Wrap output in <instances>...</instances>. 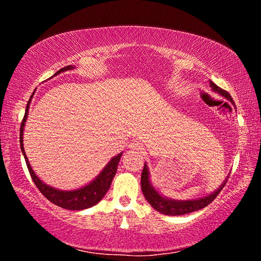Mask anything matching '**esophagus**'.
I'll list each match as a JSON object with an SVG mask.
<instances>
[{"instance_id":"obj_1","label":"esophagus","mask_w":261,"mask_h":261,"mask_svg":"<svg viewBox=\"0 0 261 261\" xmlns=\"http://www.w3.org/2000/svg\"><path fill=\"white\" fill-rule=\"evenodd\" d=\"M127 147L130 149H134V151H141V149H143V144L138 140H132L131 143L127 145Z\"/></svg>"}]
</instances>
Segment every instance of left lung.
Instances as JSON below:
<instances>
[{
  "instance_id": "1",
  "label": "left lung",
  "mask_w": 261,
  "mask_h": 261,
  "mask_svg": "<svg viewBox=\"0 0 261 261\" xmlns=\"http://www.w3.org/2000/svg\"><path fill=\"white\" fill-rule=\"evenodd\" d=\"M210 86L212 87V91H214L215 93L223 96L224 99L228 100L229 102H231V105L235 107V102H233V100L231 99V96L228 92L223 91L222 88H220L219 86H216L212 81H210ZM227 179L228 177L223 180L222 184H221L215 191H213L211 194H207V196L202 198H198V199H189V200L170 199V198L163 196L158 189L153 187V184L151 182V175H149L148 166L147 163L145 162L143 173H141L140 184H141V191L144 193V197L146 198V200L149 202V205H151L154 210L160 212V213L165 215H184V214L192 213V212L199 211L201 208H204V207H206L207 205H210L211 202L215 199L216 196L220 193L221 190L223 189L224 185H226Z\"/></svg>"
}]
</instances>
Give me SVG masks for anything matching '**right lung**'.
I'll return each instance as SVG.
<instances>
[{"label": "right lung", "instance_id": "obj_1", "mask_svg": "<svg viewBox=\"0 0 261 261\" xmlns=\"http://www.w3.org/2000/svg\"><path fill=\"white\" fill-rule=\"evenodd\" d=\"M74 68L76 67H73V65H68V67L62 68L59 70V71L55 72L54 77L62 72L68 71V70H73ZM33 94L31 95V99L29 100L28 106H26L25 115H24L23 122H21L20 134H19L20 149H21V152H23V155L25 158L26 166H28V168H29L31 177H32L34 184L37 185L39 191H40L48 200L53 202V204L60 206V207H62V208L72 210V211H82V210L90 208V207L98 204V202L105 197V194L107 193V191L110 188V184H112V182H113L114 176L117 171L118 162H120V160H121L123 152H121L120 154H117V155H115L114 158L110 159V161L105 166L103 169L100 171V174L96 176L93 180H91L90 183H87L86 185H84V187L79 188V189L68 190L67 191V190L56 189L54 187H50V185L46 184L45 182H42V179H40V177H38V175L34 173L32 167H31L29 159H28V156H26L24 144H23L24 127H25L26 120H28L30 103H31V100H32V98H33Z\"/></svg>", "mask_w": 261, "mask_h": 261}]
</instances>
